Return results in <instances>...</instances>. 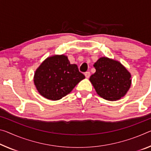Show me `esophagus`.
Returning a JSON list of instances; mask_svg holds the SVG:
<instances>
[{
  "instance_id": "1",
  "label": "esophagus",
  "mask_w": 151,
  "mask_h": 151,
  "mask_svg": "<svg viewBox=\"0 0 151 151\" xmlns=\"http://www.w3.org/2000/svg\"><path fill=\"white\" fill-rule=\"evenodd\" d=\"M85 76H86V78H89V76H90V75H91L90 72H89V71L86 72V73H85Z\"/></svg>"
}]
</instances>
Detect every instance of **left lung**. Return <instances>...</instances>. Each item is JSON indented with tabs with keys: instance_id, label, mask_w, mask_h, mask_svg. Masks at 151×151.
Returning a JSON list of instances; mask_svg holds the SVG:
<instances>
[{
	"instance_id": "1",
	"label": "left lung",
	"mask_w": 151,
	"mask_h": 151,
	"mask_svg": "<svg viewBox=\"0 0 151 151\" xmlns=\"http://www.w3.org/2000/svg\"><path fill=\"white\" fill-rule=\"evenodd\" d=\"M93 66L96 72L89 80L100 97L116 101L126 95L131 85V75L125 67L106 57L99 58Z\"/></svg>"
}]
</instances>
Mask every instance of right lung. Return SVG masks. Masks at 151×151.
<instances>
[{"label": "right lung", "instance_id": "right-lung-1", "mask_svg": "<svg viewBox=\"0 0 151 151\" xmlns=\"http://www.w3.org/2000/svg\"><path fill=\"white\" fill-rule=\"evenodd\" d=\"M85 78L77 65L70 64L64 55L49 57L43 62L34 75L35 87L43 97L60 99Z\"/></svg>", "mask_w": 151, "mask_h": 151}]
</instances>
